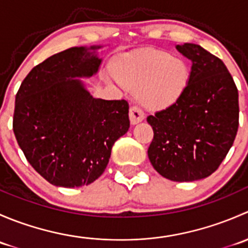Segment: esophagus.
Returning <instances> with one entry per match:
<instances>
[{"instance_id":"1","label":"esophagus","mask_w":248,"mask_h":248,"mask_svg":"<svg viewBox=\"0 0 248 248\" xmlns=\"http://www.w3.org/2000/svg\"><path fill=\"white\" fill-rule=\"evenodd\" d=\"M144 119H145L144 112H142L138 107L133 106L131 109H129V120H131L132 124H139V122H141Z\"/></svg>"}]
</instances>
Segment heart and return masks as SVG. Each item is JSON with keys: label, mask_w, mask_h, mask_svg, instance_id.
Wrapping results in <instances>:
<instances>
[{"label": "heart", "mask_w": 248, "mask_h": 248, "mask_svg": "<svg viewBox=\"0 0 248 248\" xmlns=\"http://www.w3.org/2000/svg\"><path fill=\"white\" fill-rule=\"evenodd\" d=\"M114 73L107 80L121 82L126 89L137 91L145 107L161 110L174 106L188 84L186 62L169 52L157 49L122 54L115 60Z\"/></svg>", "instance_id": "heart-1"}]
</instances>
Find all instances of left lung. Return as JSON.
Masks as SVG:
<instances>
[{"label":"left lung","instance_id":"8db88e82","mask_svg":"<svg viewBox=\"0 0 248 248\" xmlns=\"http://www.w3.org/2000/svg\"><path fill=\"white\" fill-rule=\"evenodd\" d=\"M192 61L188 84L169 108L147 116L154 139L147 156L171 181L205 179L217 170L239 127V93L226 64L198 44L176 46Z\"/></svg>","mask_w":248,"mask_h":248}]
</instances>
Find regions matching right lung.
Returning <instances> with one entry per match:
<instances>
[{
  "mask_svg": "<svg viewBox=\"0 0 248 248\" xmlns=\"http://www.w3.org/2000/svg\"><path fill=\"white\" fill-rule=\"evenodd\" d=\"M101 46H74L32 68L16 96L13 131L38 174L54 186L98 179L114 142L129 128L128 103L93 98L81 78L97 74Z\"/></svg>",
  "mask_w": 248,
  "mask_h": 248,
  "instance_id": "obj_1",
  "label": "right lung"
}]
</instances>
